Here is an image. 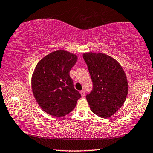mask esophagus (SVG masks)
I'll return each mask as SVG.
<instances>
[{"mask_svg": "<svg viewBox=\"0 0 153 153\" xmlns=\"http://www.w3.org/2000/svg\"><path fill=\"white\" fill-rule=\"evenodd\" d=\"M80 93H81V95H82V97H84L85 96V95H86V91H85V90H82L81 91H80Z\"/></svg>", "mask_w": 153, "mask_h": 153, "instance_id": "34e87169", "label": "esophagus"}]
</instances>
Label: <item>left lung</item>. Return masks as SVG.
I'll list each match as a JSON object with an SVG mask.
<instances>
[{
    "mask_svg": "<svg viewBox=\"0 0 153 153\" xmlns=\"http://www.w3.org/2000/svg\"><path fill=\"white\" fill-rule=\"evenodd\" d=\"M93 82L86 100L91 111L102 118L111 117L124 103L128 91L126 74L115 59L104 53L83 54Z\"/></svg>",
    "mask_w": 153,
    "mask_h": 153,
    "instance_id": "1",
    "label": "left lung"
}]
</instances>
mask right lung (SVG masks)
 <instances>
[{
  "instance_id": "obj_1",
  "label": "right lung",
  "mask_w": 153,
  "mask_h": 153,
  "mask_svg": "<svg viewBox=\"0 0 153 153\" xmlns=\"http://www.w3.org/2000/svg\"><path fill=\"white\" fill-rule=\"evenodd\" d=\"M77 56L65 50L49 53L37 64L31 78L34 97L43 111L55 117L69 114L81 97L69 72Z\"/></svg>"
}]
</instances>
